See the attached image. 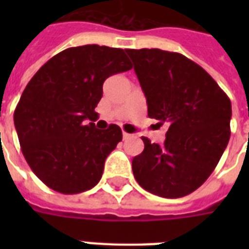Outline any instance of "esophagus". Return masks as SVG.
<instances>
[{
  "label": "esophagus",
  "mask_w": 249,
  "mask_h": 249,
  "mask_svg": "<svg viewBox=\"0 0 249 249\" xmlns=\"http://www.w3.org/2000/svg\"><path fill=\"white\" fill-rule=\"evenodd\" d=\"M123 137H124V140H128V138H130V137H132V134H129V133L124 132L123 133Z\"/></svg>",
  "instance_id": "obj_1"
}]
</instances>
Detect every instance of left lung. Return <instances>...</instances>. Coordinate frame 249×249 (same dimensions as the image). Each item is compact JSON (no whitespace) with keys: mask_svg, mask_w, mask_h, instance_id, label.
Instances as JSON below:
<instances>
[{"mask_svg":"<svg viewBox=\"0 0 249 249\" xmlns=\"http://www.w3.org/2000/svg\"><path fill=\"white\" fill-rule=\"evenodd\" d=\"M146 99L148 117L168 126L164 144L142 137L132 161L136 181L161 197H182L200 187L230 140L231 102L204 68L179 53L126 49Z\"/></svg>","mask_w":249,"mask_h":249,"instance_id":"obj_1","label":"left lung"}]
</instances>
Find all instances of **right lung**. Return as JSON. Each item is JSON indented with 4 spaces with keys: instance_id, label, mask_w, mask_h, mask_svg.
<instances>
[{
    "instance_id": "right-lung-1",
    "label": "right lung",
    "mask_w": 249,
    "mask_h": 249,
    "mask_svg": "<svg viewBox=\"0 0 249 249\" xmlns=\"http://www.w3.org/2000/svg\"><path fill=\"white\" fill-rule=\"evenodd\" d=\"M132 67L123 49L84 45L58 53L27 84L14 124L27 163L48 187L72 195L99 182L123 133L85 120L98 115L105 80Z\"/></svg>"
}]
</instances>
